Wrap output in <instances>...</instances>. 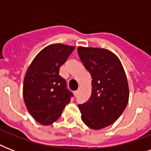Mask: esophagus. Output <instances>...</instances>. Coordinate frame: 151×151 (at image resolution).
<instances>
[{"label": "esophagus", "mask_w": 151, "mask_h": 151, "mask_svg": "<svg viewBox=\"0 0 151 151\" xmlns=\"http://www.w3.org/2000/svg\"><path fill=\"white\" fill-rule=\"evenodd\" d=\"M78 92H78V91H76V92H73V95H74V96H75V97H77V96H78Z\"/></svg>", "instance_id": "esophagus-1"}]
</instances>
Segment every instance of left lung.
I'll return each mask as SVG.
<instances>
[{
    "instance_id": "obj_1",
    "label": "left lung",
    "mask_w": 151,
    "mask_h": 151,
    "mask_svg": "<svg viewBox=\"0 0 151 151\" xmlns=\"http://www.w3.org/2000/svg\"><path fill=\"white\" fill-rule=\"evenodd\" d=\"M78 52L92 79L89 99L78 105L81 120L90 129L99 130L114 123L127 106L129 89L126 74L111 51L80 46Z\"/></svg>"
}]
</instances>
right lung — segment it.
I'll list each match as a JSON object with an SVG mask.
<instances>
[{
	"instance_id": "1",
	"label": "right lung",
	"mask_w": 151,
	"mask_h": 151,
	"mask_svg": "<svg viewBox=\"0 0 151 151\" xmlns=\"http://www.w3.org/2000/svg\"><path fill=\"white\" fill-rule=\"evenodd\" d=\"M74 48L60 43L49 45L37 55L27 69L22 88L25 105L42 125L56 122L70 102L72 94L59 73Z\"/></svg>"
}]
</instances>
